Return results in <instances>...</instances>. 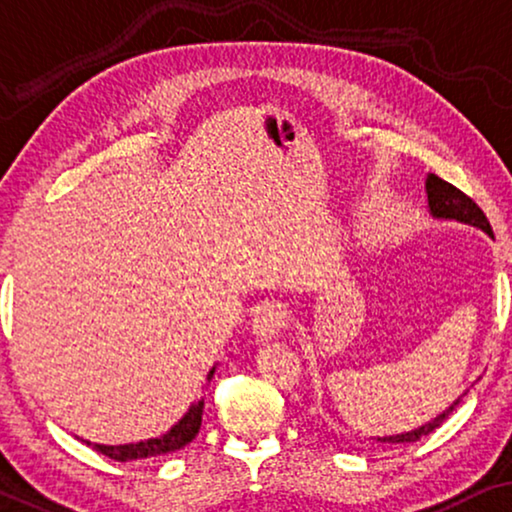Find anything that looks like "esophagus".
<instances>
[{
    "label": "esophagus",
    "mask_w": 512,
    "mask_h": 512,
    "mask_svg": "<svg viewBox=\"0 0 512 512\" xmlns=\"http://www.w3.org/2000/svg\"><path fill=\"white\" fill-rule=\"evenodd\" d=\"M287 308L278 301H266L259 306V311L253 320V334L259 341H271L278 336V331L287 325Z\"/></svg>",
    "instance_id": "obj_1"
}]
</instances>
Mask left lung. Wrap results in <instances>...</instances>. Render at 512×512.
<instances>
[{"label": "left lung", "mask_w": 512, "mask_h": 512, "mask_svg": "<svg viewBox=\"0 0 512 512\" xmlns=\"http://www.w3.org/2000/svg\"><path fill=\"white\" fill-rule=\"evenodd\" d=\"M427 201H429V213L434 215L436 220H457V222H464V225H471V227H478L482 232L489 234L494 239L492 234V227H489V220L485 218V213L480 211V206L475 204L471 197H466L462 190H457L455 185L443 181V178H438L436 174H429L427 176ZM459 397L455 403H452L450 408H445L441 415H436L434 420H429L427 424H422V427H417L413 431H403V434L397 436H383V438H376L378 443H415L420 441V438L429 436L431 431H436L441 424L448 420V415L452 413L459 406Z\"/></svg>", "instance_id": "8db88e82"}]
</instances>
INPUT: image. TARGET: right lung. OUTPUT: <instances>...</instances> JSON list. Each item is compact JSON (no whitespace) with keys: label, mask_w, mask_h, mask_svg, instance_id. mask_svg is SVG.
Instances as JSON below:
<instances>
[{"label":"right lung","mask_w":512,"mask_h":512,"mask_svg":"<svg viewBox=\"0 0 512 512\" xmlns=\"http://www.w3.org/2000/svg\"><path fill=\"white\" fill-rule=\"evenodd\" d=\"M215 373V366L208 371V383H211ZM201 415H204V399H199L197 403H192L190 410L178 420L174 427H171L167 434L157 436V438H148V441H139V443H127V445H99V443H90L92 450L102 452V455L115 459V462H132V459H146V457H160V455H169V452H176L185 448L187 443L194 441V436L199 434L201 429Z\"/></svg>","instance_id":"right-lung-1"}]
</instances>
